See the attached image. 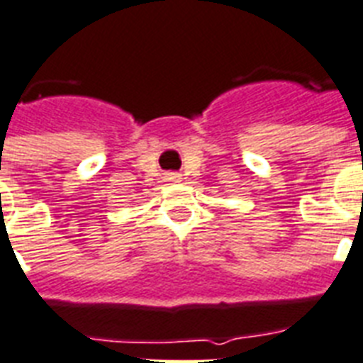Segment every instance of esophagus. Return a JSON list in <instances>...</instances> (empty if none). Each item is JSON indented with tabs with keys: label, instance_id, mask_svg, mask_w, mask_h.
Listing matches in <instances>:
<instances>
[{
	"label": "esophagus",
	"instance_id": "34e87169",
	"mask_svg": "<svg viewBox=\"0 0 363 363\" xmlns=\"http://www.w3.org/2000/svg\"><path fill=\"white\" fill-rule=\"evenodd\" d=\"M167 181L179 182V181H181V175H177V173H169V175H167Z\"/></svg>",
	"mask_w": 363,
	"mask_h": 363
}]
</instances>
